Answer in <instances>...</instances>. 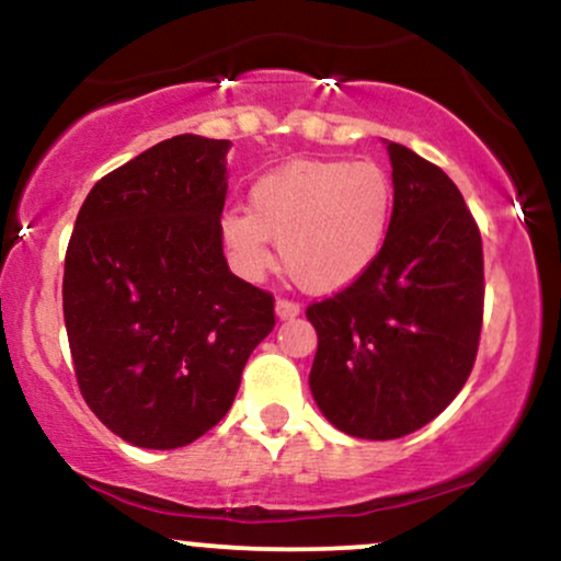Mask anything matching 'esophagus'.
Listing matches in <instances>:
<instances>
[{
    "instance_id": "34e87169",
    "label": "esophagus",
    "mask_w": 561,
    "mask_h": 561,
    "mask_svg": "<svg viewBox=\"0 0 561 561\" xmlns=\"http://www.w3.org/2000/svg\"><path fill=\"white\" fill-rule=\"evenodd\" d=\"M274 311H276V317H279L282 321H287V319H295V317H298V313H300V306H298V302H293V300L279 298V300H276Z\"/></svg>"
}]
</instances>
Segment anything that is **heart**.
<instances>
[{
	"label": "heart",
	"instance_id": "1",
	"mask_svg": "<svg viewBox=\"0 0 561 561\" xmlns=\"http://www.w3.org/2000/svg\"><path fill=\"white\" fill-rule=\"evenodd\" d=\"M392 182L375 163L289 160L250 186L248 214L221 216L237 272L261 276L272 242L287 274L308 293H340L382 253L392 224Z\"/></svg>",
	"mask_w": 561,
	"mask_h": 561
}]
</instances>
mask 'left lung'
<instances>
[{"instance_id": "obj_1", "label": "left lung", "mask_w": 561, "mask_h": 561, "mask_svg": "<svg viewBox=\"0 0 561 561\" xmlns=\"http://www.w3.org/2000/svg\"><path fill=\"white\" fill-rule=\"evenodd\" d=\"M392 224L382 253L343 293L308 306L319 334L311 385L345 435L396 440L433 422L465 388L482 327V240L437 165L385 141Z\"/></svg>"}]
</instances>
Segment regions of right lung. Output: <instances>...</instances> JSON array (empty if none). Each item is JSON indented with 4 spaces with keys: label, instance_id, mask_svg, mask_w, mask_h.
<instances>
[{
    "label": "right lung",
    "instance_id": "right-lung-1",
    "mask_svg": "<svg viewBox=\"0 0 561 561\" xmlns=\"http://www.w3.org/2000/svg\"><path fill=\"white\" fill-rule=\"evenodd\" d=\"M229 139L179 134L92 186L76 216L62 313L83 401L111 433L171 450L224 420L274 298L229 272Z\"/></svg>",
    "mask_w": 561,
    "mask_h": 561
}]
</instances>
